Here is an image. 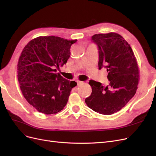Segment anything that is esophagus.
Masks as SVG:
<instances>
[{
	"mask_svg": "<svg viewBox=\"0 0 156 156\" xmlns=\"http://www.w3.org/2000/svg\"><path fill=\"white\" fill-rule=\"evenodd\" d=\"M77 85H78V86L81 85V84H83V81H77Z\"/></svg>",
	"mask_w": 156,
	"mask_h": 156,
	"instance_id": "34e87169",
	"label": "esophagus"
}]
</instances>
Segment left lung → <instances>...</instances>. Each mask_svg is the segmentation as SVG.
Returning a JSON list of instances; mask_svg holds the SVG:
<instances>
[{"instance_id": "8db88e82", "label": "left lung", "mask_w": 156, "mask_h": 156, "mask_svg": "<svg viewBox=\"0 0 156 156\" xmlns=\"http://www.w3.org/2000/svg\"><path fill=\"white\" fill-rule=\"evenodd\" d=\"M92 40L98 48L99 69L105 67L110 81L107 87L89 81L92 94L85 99L89 108L110 115L123 108L136 93L139 80L137 61L129 44L115 32L94 34Z\"/></svg>"}]
</instances>
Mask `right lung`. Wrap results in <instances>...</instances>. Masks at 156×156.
Here are the masks:
<instances>
[{"label":"right lung","mask_w":156,"mask_h":156,"mask_svg":"<svg viewBox=\"0 0 156 156\" xmlns=\"http://www.w3.org/2000/svg\"><path fill=\"white\" fill-rule=\"evenodd\" d=\"M77 40L54 36H39L23 49L17 64V78L23 96L30 105L45 115L56 114L67 104L77 85L55 72L67 62L71 46Z\"/></svg>","instance_id":"add662e5"}]
</instances>
